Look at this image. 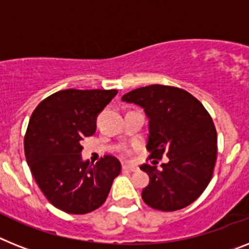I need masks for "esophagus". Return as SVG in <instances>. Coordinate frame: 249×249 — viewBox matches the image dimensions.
<instances>
[{
    "label": "esophagus",
    "mask_w": 249,
    "mask_h": 249,
    "mask_svg": "<svg viewBox=\"0 0 249 249\" xmlns=\"http://www.w3.org/2000/svg\"><path fill=\"white\" fill-rule=\"evenodd\" d=\"M139 168L135 165H129V164H126V165L122 166V170L123 172H135V170H137Z\"/></svg>",
    "instance_id": "34e87169"
}]
</instances>
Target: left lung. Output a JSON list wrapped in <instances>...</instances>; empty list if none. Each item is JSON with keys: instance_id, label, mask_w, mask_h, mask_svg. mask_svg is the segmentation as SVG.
Listing matches in <instances>:
<instances>
[{"instance_id": "8db88e82", "label": "left lung", "mask_w": 249, "mask_h": 249, "mask_svg": "<svg viewBox=\"0 0 249 249\" xmlns=\"http://www.w3.org/2000/svg\"><path fill=\"white\" fill-rule=\"evenodd\" d=\"M122 100L146 113L150 159L163 155L169 159L160 170L150 164L140 166L150 178L141 195L143 202L160 211L191 205L210 183L216 161V129L209 112L190 92L174 86L139 88L124 94Z\"/></svg>"}]
</instances>
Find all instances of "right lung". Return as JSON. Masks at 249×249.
Returning a JSON list of instances; mask_svg holds the SVG:
<instances>
[{"label": "right lung", "instance_id": "right-lung-1", "mask_svg": "<svg viewBox=\"0 0 249 249\" xmlns=\"http://www.w3.org/2000/svg\"><path fill=\"white\" fill-rule=\"evenodd\" d=\"M117 90L57 91L39 103L24 137L28 165L43 195L67 213L83 215L107 200L120 160L106 155L95 165L81 159V141L94 135L96 117Z\"/></svg>", "mask_w": 249, "mask_h": 249}]
</instances>
